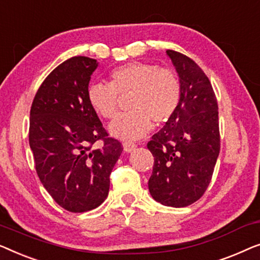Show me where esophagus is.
<instances>
[{
    "instance_id": "esophagus-1",
    "label": "esophagus",
    "mask_w": 260,
    "mask_h": 260,
    "mask_svg": "<svg viewBox=\"0 0 260 260\" xmlns=\"http://www.w3.org/2000/svg\"><path fill=\"white\" fill-rule=\"evenodd\" d=\"M122 146H123V151H125L126 153H131V152H133L134 149L137 148V145L133 144V142H128V141L123 142Z\"/></svg>"
}]
</instances>
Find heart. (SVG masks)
I'll return each mask as SVG.
<instances>
[{"label": "heart", "mask_w": 260, "mask_h": 260, "mask_svg": "<svg viewBox=\"0 0 260 260\" xmlns=\"http://www.w3.org/2000/svg\"><path fill=\"white\" fill-rule=\"evenodd\" d=\"M129 93L132 112L116 116L108 131L113 137L134 141L147 133L152 121L160 125L174 114L180 101L181 86L171 69L131 62L115 68L109 83H92L87 89V100L98 115L109 119L118 109V94Z\"/></svg>", "instance_id": "obj_1"}]
</instances>
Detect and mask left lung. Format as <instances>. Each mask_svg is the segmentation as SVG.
Segmentation results:
<instances>
[{"mask_svg":"<svg viewBox=\"0 0 260 260\" xmlns=\"http://www.w3.org/2000/svg\"><path fill=\"white\" fill-rule=\"evenodd\" d=\"M166 54L181 95L177 111L147 144L154 156L148 189L165 206L185 207L202 198L213 174L220 151L218 105L210 80L194 61L174 50Z\"/></svg>","mask_w":260,"mask_h":260,"instance_id":"left-lung-1","label":"left lung"}]
</instances>
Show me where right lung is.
<instances>
[{"instance_id": "obj_1", "label": "right lung", "mask_w": 260, "mask_h": 260, "mask_svg": "<svg viewBox=\"0 0 260 260\" xmlns=\"http://www.w3.org/2000/svg\"><path fill=\"white\" fill-rule=\"evenodd\" d=\"M98 61L74 56L47 76L30 108L29 145L40 180L69 212L90 211L105 202L109 175L122 145L108 138L87 100ZM102 140L101 149H91Z\"/></svg>"}]
</instances>
